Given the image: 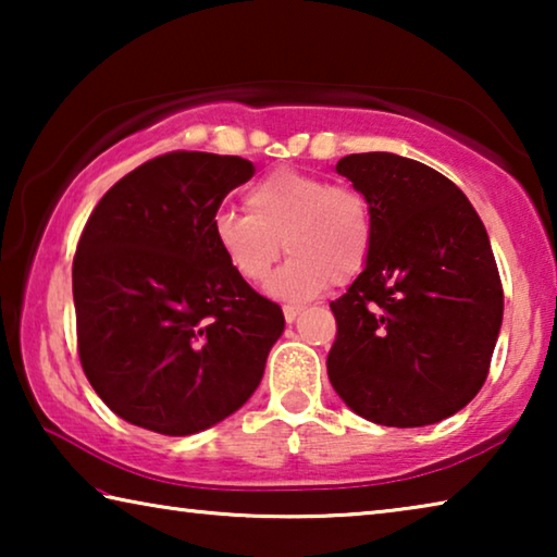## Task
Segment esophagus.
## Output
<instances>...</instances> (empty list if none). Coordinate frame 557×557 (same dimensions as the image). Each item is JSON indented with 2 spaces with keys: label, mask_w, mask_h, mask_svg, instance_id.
I'll return each instance as SVG.
<instances>
[{
  "label": "esophagus",
  "mask_w": 557,
  "mask_h": 557,
  "mask_svg": "<svg viewBox=\"0 0 557 557\" xmlns=\"http://www.w3.org/2000/svg\"><path fill=\"white\" fill-rule=\"evenodd\" d=\"M299 312H301V307H297V305H285V307H282V314H285V319H287L289 324L295 322V319L299 317Z\"/></svg>",
  "instance_id": "1"
}]
</instances>
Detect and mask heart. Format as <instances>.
<instances>
[{
    "label": "heart",
    "instance_id": "1",
    "mask_svg": "<svg viewBox=\"0 0 557 557\" xmlns=\"http://www.w3.org/2000/svg\"><path fill=\"white\" fill-rule=\"evenodd\" d=\"M245 209H221L211 235L228 268L245 282H262L275 265L282 240L292 252L270 282L282 299H309L332 282L346 285L369 265L373 213L354 186L275 169L245 191Z\"/></svg>",
    "mask_w": 557,
    "mask_h": 557
}]
</instances>
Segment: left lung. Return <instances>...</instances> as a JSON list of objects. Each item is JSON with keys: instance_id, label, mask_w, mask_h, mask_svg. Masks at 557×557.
Segmentation results:
<instances>
[{"instance_id": "8db88e82", "label": "left lung", "mask_w": 557, "mask_h": 557, "mask_svg": "<svg viewBox=\"0 0 557 557\" xmlns=\"http://www.w3.org/2000/svg\"><path fill=\"white\" fill-rule=\"evenodd\" d=\"M336 174L371 203L369 265L334 299L326 356L334 391L361 418L422 428L482 391L504 317V287L474 206L428 164L348 154Z\"/></svg>"}]
</instances>
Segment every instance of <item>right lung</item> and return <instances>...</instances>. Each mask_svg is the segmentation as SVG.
I'll return each instance as SVG.
<instances>
[{
	"label": "right lung",
	"mask_w": 557,
	"mask_h": 557,
	"mask_svg": "<svg viewBox=\"0 0 557 557\" xmlns=\"http://www.w3.org/2000/svg\"><path fill=\"white\" fill-rule=\"evenodd\" d=\"M248 159L166 152L102 196L73 258L78 356L102 403L159 435H194L260 385L280 305L223 260L211 219Z\"/></svg>",
	"instance_id": "1"
}]
</instances>
